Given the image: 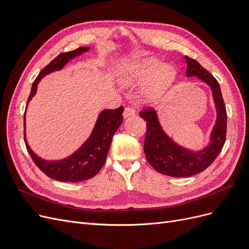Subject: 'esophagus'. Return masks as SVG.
Segmentation results:
<instances>
[{
    "label": "esophagus",
    "mask_w": 249,
    "mask_h": 249,
    "mask_svg": "<svg viewBox=\"0 0 249 249\" xmlns=\"http://www.w3.org/2000/svg\"><path fill=\"white\" fill-rule=\"evenodd\" d=\"M133 115H135V109L133 107H130V106L125 107L124 111V117L127 118V117L133 116Z\"/></svg>",
    "instance_id": "1"
}]
</instances>
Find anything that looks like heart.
Listing matches in <instances>:
<instances>
[{
    "label": "heart",
    "mask_w": 249,
    "mask_h": 249,
    "mask_svg": "<svg viewBox=\"0 0 249 249\" xmlns=\"http://www.w3.org/2000/svg\"><path fill=\"white\" fill-rule=\"evenodd\" d=\"M173 77V71L168 65H163L155 59H147L129 67L120 77V82L124 86L143 84L151 80L144 88V96L153 100L159 95L161 90L168 85Z\"/></svg>",
    "instance_id": "1"
}]
</instances>
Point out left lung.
Masks as SVG:
<instances>
[{
	"mask_svg": "<svg viewBox=\"0 0 249 249\" xmlns=\"http://www.w3.org/2000/svg\"><path fill=\"white\" fill-rule=\"evenodd\" d=\"M185 60L186 77H197L210 86L213 93L217 118L209 144L198 152L180 146L163 131L156 110L143 109L139 113L147 123L144 153L148 163L158 172L175 178L191 177L207 169L221 152L227 136L228 115L219 83L196 60L188 56Z\"/></svg>",
	"mask_w": 249,
	"mask_h": 249,
	"instance_id": "1",
	"label": "left lung"
}]
</instances>
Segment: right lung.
<instances>
[{"label": "right lung", "instance_id": "1", "mask_svg": "<svg viewBox=\"0 0 249 249\" xmlns=\"http://www.w3.org/2000/svg\"><path fill=\"white\" fill-rule=\"evenodd\" d=\"M89 49V47H81L77 50L62 53V54L58 55L50 64L44 67L33 83L27 106L29 102L35 95L37 85H38V83L44 76H47V74L53 71L62 70L70 60L80 56ZM123 112V107H119L114 110H103L100 113L99 117H97L93 131L89 138L72 155L65 158V159L58 161H47L37 156L28 144L25 131V143L28 153L31 156L36 166L44 175H47L53 179H57L60 180V182L78 183L82 182V180L91 178L99 173L103 165L106 162L113 135L115 134L124 120ZM24 123L26 130V117H24Z\"/></svg>", "mask_w": 249, "mask_h": 249}]
</instances>
